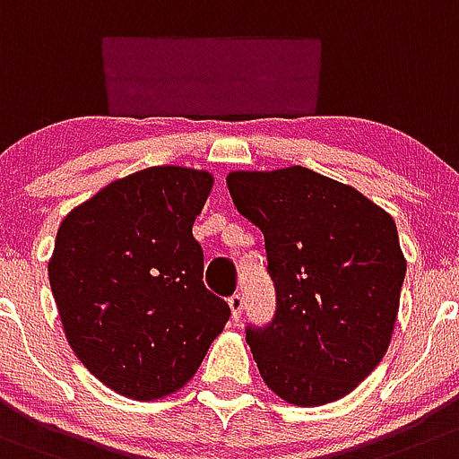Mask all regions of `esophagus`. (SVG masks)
Instances as JSON below:
<instances>
[{
    "label": "esophagus",
    "mask_w": 459,
    "mask_h": 459,
    "mask_svg": "<svg viewBox=\"0 0 459 459\" xmlns=\"http://www.w3.org/2000/svg\"><path fill=\"white\" fill-rule=\"evenodd\" d=\"M229 307H230V313H233V317L238 320L239 313H242V308H245V299H242V295H239V292H235V295L229 297Z\"/></svg>",
    "instance_id": "esophagus-1"
}]
</instances>
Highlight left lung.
<instances>
[{
	"label": "left lung",
	"mask_w": 459,
	"mask_h": 459,
	"mask_svg": "<svg viewBox=\"0 0 459 459\" xmlns=\"http://www.w3.org/2000/svg\"><path fill=\"white\" fill-rule=\"evenodd\" d=\"M235 208L265 235L276 311L247 327L265 384L299 407L333 403L382 361L407 263L395 221L307 167L235 171Z\"/></svg>",
	"instance_id": "1"
}]
</instances>
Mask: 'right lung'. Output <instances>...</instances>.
Here are the masks:
<instances>
[{
    "label": "right lung",
    "mask_w": 459,
    "mask_h": 459,
    "mask_svg": "<svg viewBox=\"0 0 459 459\" xmlns=\"http://www.w3.org/2000/svg\"><path fill=\"white\" fill-rule=\"evenodd\" d=\"M212 176L151 167L114 180L61 221L49 286L70 348L117 394L178 391L230 317L204 286L192 226Z\"/></svg>",
    "instance_id": "add662e5"
}]
</instances>
